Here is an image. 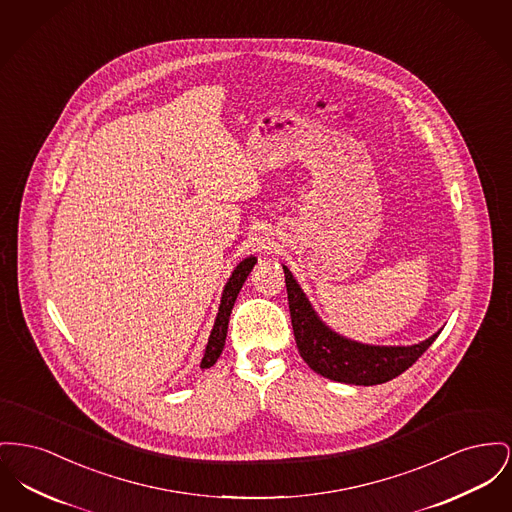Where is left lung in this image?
Masks as SVG:
<instances>
[{"label": "left lung", "mask_w": 512, "mask_h": 512, "mask_svg": "<svg viewBox=\"0 0 512 512\" xmlns=\"http://www.w3.org/2000/svg\"><path fill=\"white\" fill-rule=\"evenodd\" d=\"M282 269L300 356L315 373L327 379L363 387L387 383L412 367L439 336L437 332L414 346H371L344 338L317 317L292 272L288 267Z\"/></svg>", "instance_id": "1"}]
</instances>
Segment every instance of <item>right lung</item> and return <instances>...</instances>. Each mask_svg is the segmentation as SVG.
<instances>
[{
    "label": "right lung",
    "instance_id": "1",
    "mask_svg": "<svg viewBox=\"0 0 512 512\" xmlns=\"http://www.w3.org/2000/svg\"><path fill=\"white\" fill-rule=\"evenodd\" d=\"M255 263H257L255 257L243 259L240 265L232 272V276L228 278V282H226V286H224V292H222V300H220L218 313H216V321H214V327H212L211 336H209V344H207L205 356H203V360H201V369L212 367V365L216 363V360L220 358V354H222V350H224L226 334H228V321H230L232 307H234L236 298H238V294H240L243 282L247 280L249 272L255 267Z\"/></svg>",
    "mask_w": 512,
    "mask_h": 512
}]
</instances>
